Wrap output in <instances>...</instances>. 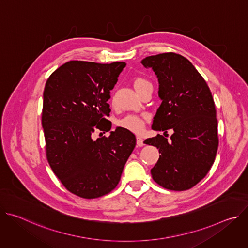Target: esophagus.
<instances>
[{"instance_id": "obj_1", "label": "esophagus", "mask_w": 248, "mask_h": 248, "mask_svg": "<svg viewBox=\"0 0 248 248\" xmlns=\"http://www.w3.org/2000/svg\"><path fill=\"white\" fill-rule=\"evenodd\" d=\"M136 144H137V146H139V147L143 146V145H144L143 138L140 137V136H136Z\"/></svg>"}]
</instances>
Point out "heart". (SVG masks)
<instances>
[{
  "mask_svg": "<svg viewBox=\"0 0 248 248\" xmlns=\"http://www.w3.org/2000/svg\"><path fill=\"white\" fill-rule=\"evenodd\" d=\"M149 84H150L149 81L143 78H136L133 80V87L137 93L143 87H145ZM145 120H146V117H141V116H137V115H127L124 118H123L122 120H120L119 124L122 127L128 129L130 131L140 132V131H142L144 128Z\"/></svg>",
  "mask_w": 248,
  "mask_h": 248,
  "instance_id": "heart-1",
  "label": "heart"
}]
</instances>
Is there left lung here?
Listing matches in <instances>:
<instances>
[{
    "label": "left lung",
    "mask_w": 248,
    "mask_h": 248,
    "mask_svg": "<svg viewBox=\"0 0 248 248\" xmlns=\"http://www.w3.org/2000/svg\"><path fill=\"white\" fill-rule=\"evenodd\" d=\"M141 63L151 67L159 81L162 103L152 129L173 130L169 141L160 134L144 141L161 153L152 178L164 188L187 190L205 178L215 161L219 138L213 97L194 65L179 54L149 56Z\"/></svg>",
    "instance_id": "left-lung-1"
}]
</instances>
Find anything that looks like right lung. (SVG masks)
I'll return each instance as SVG.
<instances>
[{
  "label": "right lung",
  "mask_w": 248,
  "mask_h": 248,
  "mask_svg": "<svg viewBox=\"0 0 248 248\" xmlns=\"http://www.w3.org/2000/svg\"><path fill=\"white\" fill-rule=\"evenodd\" d=\"M124 62L97 63L69 61L50 76L43 93L42 126L50 167L63 186L86 199L111 192L119 184L136 138L124 127L109 137L110 92Z\"/></svg>",
  "instance_id": "right-lung-1"
}]
</instances>
